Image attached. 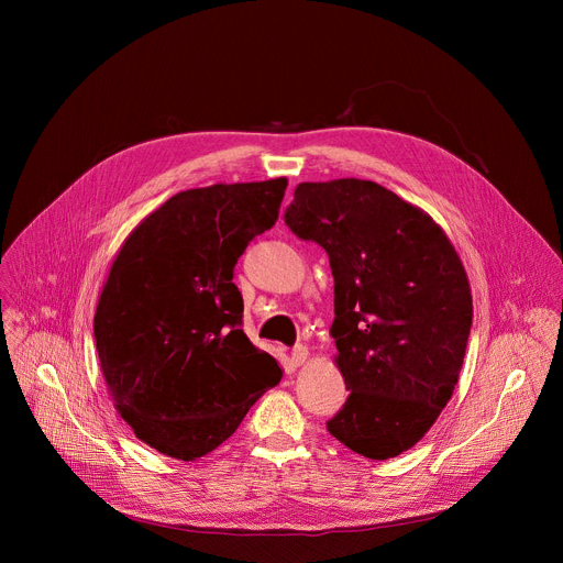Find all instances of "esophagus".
<instances>
[{"label": "esophagus", "mask_w": 563, "mask_h": 563, "mask_svg": "<svg viewBox=\"0 0 563 563\" xmlns=\"http://www.w3.org/2000/svg\"><path fill=\"white\" fill-rule=\"evenodd\" d=\"M307 358H309V352H307V347H305V345H296V347L291 350V363H294L296 367L305 365V363H307Z\"/></svg>", "instance_id": "34e87169"}]
</instances>
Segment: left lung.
I'll return each mask as SVG.
<instances>
[{"mask_svg":"<svg viewBox=\"0 0 563 563\" xmlns=\"http://www.w3.org/2000/svg\"><path fill=\"white\" fill-rule=\"evenodd\" d=\"M285 224L330 256L336 365L350 396L328 430L385 461L417 445L452 398L472 294L445 231L419 207L358 178L300 183Z\"/></svg>","mask_w":563,"mask_h":563,"instance_id":"8db88e82","label":"left lung"}]
</instances>
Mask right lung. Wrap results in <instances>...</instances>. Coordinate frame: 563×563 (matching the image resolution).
<instances>
[{"instance_id": "1", "label": "right lung", "mask_w": 563, "mask_h": 563, "mask_svg": "<svg viewBox=\"0 0 563 563\" xmlns=\"http://www.w3.org/2000/svg\"><path fill=\"white\" fill-rule=\"evenodd\" d=\"M287 178L180 191L124 240L93 334L120 417L180 461L227 441L283 369L243 325L233 267L272 229Z\"/></svg>"}]
</instances>
